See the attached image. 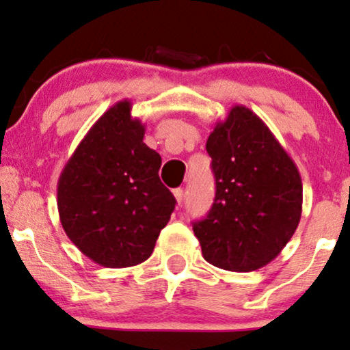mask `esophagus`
<instances>
[{
  "label": "esophagus",
  "instance_id": "esophagus-1",
  "mask_svg": "<svg viewBox=\"0 0 350 350\" xmlns=\"http://www.w3.org/2000/svg\"><path fill=\"white\" fill-rule=\"evenodd\" d=\"M173 193H174V198H176V201H177V204H182V201H184V190H182V189H176L174 191H173Z\"/></svg>",
  "mask_w": 350,
  "mask_h": 350
}]
</instances>
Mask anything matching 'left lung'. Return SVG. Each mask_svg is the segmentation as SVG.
Masks as SVG:
<instances>
[{
	"instance_id": "obj_1",
	"label": "left lung",
	"mask_w": 350,
	"mask_h": 350,
	"mask_svg": "<svg viewBox=\"0 0 350 350\" xmlns=\"http://www.w3.org/2000/svg\"><path fill=\"white\" fill-rule=\"evenodd\" d=\"M215 177L213 208L193 222L206 262L249 273L278 257L301 219L297 165L271 130L245 106H233L206 142Z\"/></svg>"
}]
</instances>
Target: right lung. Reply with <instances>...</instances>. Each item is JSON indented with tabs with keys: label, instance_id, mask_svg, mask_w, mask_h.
I'll return each mask as SVG.
<instances>
[{
	"label": "right lung",
	"instance_id": "right-lung-1",
	"mask_svg": "<svg viewBox=\"0 0 350 350\" xmlns=\"http://www.w3.org/2000/svg\"><path fill=\"white\" fill-rule=\"evenodd\" d=\"M131 103H116L95 122L57 185L60 222L81 252L106 268L146 262L170 222L176 198L161 184V157L147 147Z\"/></svg>",
	"mask_w": 350,
	"mask_h": 350
}]
</instances>
